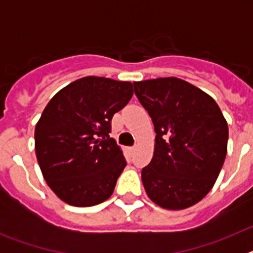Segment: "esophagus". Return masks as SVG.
I'll return each instance as SVG.
<instances>
[{
    "mask_svg": "<svg viewBox=\"0 0 253 253\" xmlns=\"http://www.w3.org/2000/svg\"><path fill=\"white\" fill-rule=\"evenodd\" d=\"M135 149H137V148H135V147H129V148H128V151L130 152V154H133L134 152H135Z\"/></svg>",
    "mask_w": 253,
    "mask_h": 253,
    "instance_id": "34e87169",
    "label": "esophagus"
}]
</instances>
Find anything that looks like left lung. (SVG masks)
Returning <instances> with one entry per match:
<instances>
[{
  "label": "left lung",
  "mask_w": 253,
  "mask_h": 253,
  "mask_svg": "<svg viewBox=\"0 0 253 253\" xmlns=\"http://www.w3.org/2000/svg\"><path fill=\"white\" fill-rule=\"evenodd\" d=\"M154 125L153 157L142 169L148 198L163 209L193 207L215 184L227 156L228 124L215 100L176 77L134 82Z\"/></svg>",
  "instance_id": "left-lung-1"
}]
</instances>
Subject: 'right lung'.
Listing matches in <instances>:
<instances>
[{"label": "right lung", "instance_id": "right-lung-1", "mask_svg": "<svg viewBox=\"0 0 253 253\" xmlns=\"http://www.w3.org/2000/svg\"><path fill=\"white\" fill-rule=\"evenodd\" d=\"M133 96V84L82 77L58 91L35 125V154L53 193L73 207L110 198L126 166L110 138L111 119Z\"/></svg>", "mask_w": 253, "mask_h": 253}]
</instances>
